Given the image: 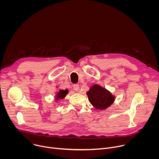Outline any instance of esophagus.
Instances as JSON below:
<instances>
[{"mask_svg": "<svg viewBox=\"0 0 159 159\" xmlns=\"http://www.w3.org/2000/svg\"><path fill=\"white\" fill-rule=\"evenodd\" d=\"M73 87H74V90H75V91H79V84H74L73 85Z\"/></svg>", "mask_w": 159, "mask_h": 159, "instance_id": "1", "label": "esophagus"}]
</instances>
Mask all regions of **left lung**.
Returning <instances> with one entry per match:
<instances>
[{"label":"left lung","instance_id":"left-lung-1","mask_svg":"<svg viewBox=\"0 0 159 159\" xmlns=\"http://www.w3.org/2000/svg\"><path fill=\"white\" fill-rule=\"evenodd\" d=\"M87 95L89 102L97 109L103 110L109 107L115 101V96L101 85L95 84L90 88Z\"/></svg>","mask_w":159,"mask_h":159}]
</instances>
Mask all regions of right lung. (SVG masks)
Returning <instances> with one entry per match:
<instances>
[{
  "mask_svg": "<svg viewBox=\"0 0 159 159\" xmlns=\"http://www.w3.org/2000/svg\"><path fill=\"white\" fill-rule=\"evenodd\" d=\"M69 93V90L65 89V90H59V92L57 94L55 99L59 100V99H63L65 98L66 94Z\"/></svg>",
  "mask_w": 159,
  "mask_h": 159,
  "instance_id": "obj_1",
  "label": "right lung"
}]
</instances>
